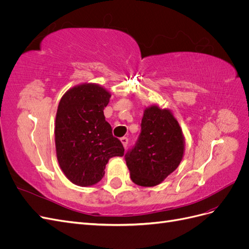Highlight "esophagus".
Returning <instances> with one entry per match:
<instances>
[{
	"instance_id": "34e87169",
	"label": "esophagus",
	"mask_w": 249,
	"mask_h": 249,
	"mask_svg": "<svg viewBox=\"0 0 249 249\" xmlns=\"http://www.w3.org/2000/svg\"><path fill=\"white\" fill-rule=\"evenodd\" d=\"M120 141H122V143L124 144V148H126L127 143H129V139H127V137H122V138H120Z\"/></svg>"
}]
</instances>
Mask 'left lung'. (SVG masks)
<instances>
[{
    "label": "left lung",
    "instance_id": "left-lung-1",
    "mask_svg": "<svg viewBox=\"0 0 249 249\" xmlns=\"http://www.w3.org/2000/svg\"><path fill=\"white\" fill-rule=\"evenodd\" d=\"M184 143L180 126L169 110L145 109L139 137L124 155L133 182L143 187L163 182L182 161Z\"/></svg>",
    "mask_w": 249,
    "mask_h": 249
}]
</instances>
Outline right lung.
I'll list each match as a JSON object with an SVG mask.
<instances>
[{
  "instance_id": "add662e5",
  "label": "right lung",
  "mask_w": 249,
  "mask_h": 249,
  "mask_svg": "<svg viewBox=\"0 0 249 249\" xmlns=\"http://www.w3.org/2000/svg\"><path fill=\"white\" fill-rule=\"evenodd\" d=\"M111 94L100 85L85 83L66 91L59 103L55 143L60 167L71 183L86 187L103 178L112 157L124 154L113 136L104 109Z\"/></svg>"
}]
</instances>
